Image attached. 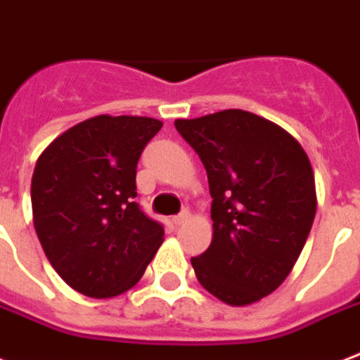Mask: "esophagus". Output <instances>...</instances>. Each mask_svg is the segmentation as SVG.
Instances as JSON below:
<instances>
[{
    "label": "esophagus",
    "instance_id": "obj_1",
    "mask_svg": "<svg viewBox=\"0 0 360 360\" xmlns=\"http://www.w3.org/2000/svg\"><path fill=\"white\" fill-rule=\"evenodd\" d=\"M188 217H191V213H188V211H181L179 215H175L174 219H172V223H174L175 226H179V224H183L188 221Z\"/></svg>",
    "mask_w": 360,
    "mask_h": 360
}]
</instances>
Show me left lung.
Here are the masks:
<instances>
[{"label":"left lung","instance_id":"1","mask_svg":"<svg viewBox=\"0 0 360 360\" xmlns=\"http://www.w3.org/2000/svg\"><path fill=\"white\" fill-rule=\"evenodd\" d=\"M175 128L207 172L213 240L191 259L200 285L230 306H249L278 289L314 224V169L281 126L241 109Z\"/></svg>","mask_w":360,"mask_h":360}]
</instances>
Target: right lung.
<instances>
[{
  "label": "right lung",
  "instance_id": "1",
  "mask_svg": "<svg viewBox=\"0 0 360 360\" xmlns=\"http://www.w3.org/2000/svg\"><path fill=\"white\" fill-rule=\"evenodd\" d=\"M160 128L150 117L98 115L37 158L35 232L52 268L81 295L111 298L131 289L164 241L162 224L134 202L137 160Z\"/></svg>",
  "mask_w": 360,
  "mask_h": 360
}]
</instances>
